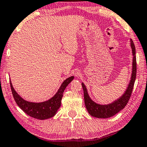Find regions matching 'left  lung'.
<instances>
[{
  "label": "left lung",
  "instance_id": "1",
  "mask_svg": "<svg viewBox=\"0 0 147 147\" xmlns=\"http://www.w3.org/2000/svg\"><path fill=\"white\" fill-rule=\"evenodd\" d=\"M131 42V47L133 54V67H132V74L131 77V80L129 82V84L128 86L127 89L125 90V93L117 101H114L112 104L108 105H99L96 104L93 101L91 100L90 97L88 96L85 85L82 83V86L84 90V104L86 106L88 113L92 117L99 118V119H106V118L111 117L115 115L119 111L123 109L126 106L127 102L129 101L130 97H131L132 90H133L134 85L136 77V48L134 43L132 39H130Z\"/></svg>",
  "mask_w": 147,
  "mask_h": 147
}]
</instances>
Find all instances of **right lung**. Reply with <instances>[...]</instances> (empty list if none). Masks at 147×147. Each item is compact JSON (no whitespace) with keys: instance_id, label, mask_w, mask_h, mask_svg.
Wrapping results in <instances>:
<instances>
[{"instance_id":"right-lung-1","label":"right lung","mask_w":147,"mask_h":147,"mask_svg":"<svg viewBox=\"0 0 147 147\" xmlns=\"http://www.w3.org/2000/svg\"><path fill=\"white\" fill-rule=\"evenodd\" d=\"M73 79L74 76H71L65 80L54 97L48 101L41 103H32L25 101L16 93L11 81L10 86L13 97L18 106L30 117L40 120H44L54 117L56 115L58 109L61 106L63 92L67 86L73 80Z\"/></svg>"}]
</instances>
